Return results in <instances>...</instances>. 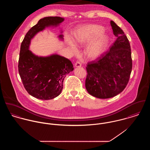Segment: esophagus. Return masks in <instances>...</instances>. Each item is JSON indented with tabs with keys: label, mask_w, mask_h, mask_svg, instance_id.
I'll list each match as a JSON object with an SVG mask.
<instances>
[{
	"label": "esophagus",
	"mask_w": 150,
	"mask_h": 150,
	"mask_svg": "<svg viewBox=\"0 0 150 150\" xmlns=\"http://www.w3.org/2000/svg\"><path fill=\"white\" fill-rule=\"evenodd\" d=\"M75 66L77 67H81V64L79 62H76L75 64Z\"/></svg>",
	"instance_id": "34e87169"
}]
</instances>
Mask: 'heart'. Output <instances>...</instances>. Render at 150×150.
<instances>
[{
	"label": "heart",
	"instance_id": "b5f03b06",
	"mask_svg": "<svg viewBox=\"0 0 150 150\" xmlns=\"http://www.w3.org/2000/svg\"><path fill=\"white\" fill-rule=\"evenodd\" d=\"M103 30L101 26L87 25L80 27L75 32V43L77 45H84L89 43L86 51L88 58L96 59L106 51L110 38L106 33H103ZM67 42L73 52L77 53V47L71 40L68 38Z\"/></svg>",
	"mask_w": 150,
	"mask_h": 150
}]
</instances>
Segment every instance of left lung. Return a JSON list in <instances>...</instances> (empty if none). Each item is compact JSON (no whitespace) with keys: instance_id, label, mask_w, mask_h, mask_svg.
I'll return each mask as SVG.
<instances>
[{"instance_id":"left-lung-1","label":"left lung","mask_w":150,"mask_h":150,"mask_svg":"<svg viewBox=\"0 0 150 150\" xmlns=\"http://www.w3.org/2000/svg\"><path fill=\"white\" fill-rule=\"evenodd\" d=\"M116 40L96 61L88 62L86 88L92 96L99 99L112 98L125 88L132 69L130 45L123 30L110 21Z\"/></svg>"}]
</instances>
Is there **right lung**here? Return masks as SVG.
I'll return each instance as SVG.
<instances>
[{
  "instance_id": "obj_1",
  "label": "right lung",
  "mask_w": 150,
  "mask_h": 150,
  "mask_svg": "<svg viewBox=\"0 0 150 150\" xmlns=\"http://www.w3.org/2000/svg\"><path fill=\"white\" fill-rule=\"evenodd\" d=\"M64 21L60 17L40 19L26 34L21 45L18 71L25 89L31 96L42 100L54 99L60 95L66 76L74 69L71 62L58 54L39 57L29 50L31 40L39 32L57 26ZM62 33V32H61ZM63 40V35L59 36Z\"/></svg>"
}]
</instances>
